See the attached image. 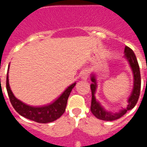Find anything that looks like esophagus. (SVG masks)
Returning <instances> with one entry per match:
<instances>
[{"label": "esophagus", "mask_w": 147, "mask_h": 147, "mask_svg": "<svg viewBox=\"0 0 147 147\" xmlns=\"http://www.w3.org/2000/svg\"><path fill=\"white\" fill-rule=\"evenodd\" d=\"M88 76H89V74H88V72H87V71H84L81 75V78L84 80V81H86V80H88Z\"/></svg>", "instance_id": "obj_1"}]
</instances>
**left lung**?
<instances>
[{"instance_id":"8db88e82","label":"left lung","mask_w":147,"mask_h":147,"mask_svg":"<svg viewBox=\"0 0 147 147\" xmlns=\"http://www.w3.org/2000/svg\"><path fill=\"white\" fill-rule=\"evenodd\" d=\"M124 57L129 62L132 74H133V77H134L133 78L134 79L133 89H132L130 96L128 98L127 106L125 108H122L120 111L116 113L111 112V111L105 110L95 97V93H96L97 88L96 80L95 76H91L92 84L90 85V88H91L92 92V100L90 110H91L92 113L94 115L95 117H96L97 119H100V120L111 121L120 119L128 110H132L136 106L138 98H139L140 90H141V74H140L139 65H138L137 59H136V57L133 52V51L127 46H126L125 49H124Z\"/></svg>"}]
</instances>
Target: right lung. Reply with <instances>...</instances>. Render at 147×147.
<instances>
[{
	"label": "right lung",
	"mask_w": 147,
	"mask_h": 147,
	"mask_svg": "<svg viewBox=\"0 0 147 147\" xmlns=\"http://www.w3.org/2000/svg\"><path fill=\"white\" fill-rule=\"evenodd\" d=\"M9 68L6 76V90L9 97V100L13 107L15 108L18 113L23 117L30 120L36 121L37 123L46 124L49 122L59 119L62 114L64 113L67 105V98L69 97L71 90L76 85V82L70 85L65 90L60 96L52 104L42 106V107H32L30 105L22 102L14 96L9 83Z\"/></svg>",
	"instance_id": "obj_1"
}]
</instances>
